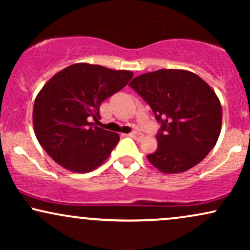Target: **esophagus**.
<instances>
[{
  "label": "esophagus",
  "mask_w": 250,
  "mask_h": 250,
  "mask_svg": "<svg viewBox=\"0 0 250 250\" xmlns=\"http://www.w3.org/2000/svg\"><path fill=\"white\" fill-rule=\"evenodd\" d=\"M129 136L133 137V139L136 140V141H140V140L143 137V135L141 133H139V131H133V133L129 134Z\"/></svg>",
  "instance_id": "esophagus-1"
}]
</instances>
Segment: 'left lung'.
<instances>
[{"mask_svg":"<svg viewBox=\"0 0 250 250\" xmlns=\"http://www.w3.org/2000/svg\"><path fill=\"white\" fill-rule=\"evenodd\" d=\"M129 85L161 123L157 149L148 161L165 174L183 173L199 165L216 145L222 127V107L213 88L183 69L142 74Z\"/></svg>","mask_w":250,"mask_h":250,"instance_id":"left-lung-1","label":"left lung"}]
</instances>
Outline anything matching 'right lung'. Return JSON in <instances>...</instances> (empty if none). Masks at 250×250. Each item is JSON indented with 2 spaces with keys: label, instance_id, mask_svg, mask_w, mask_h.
Instances as JSON below:
<instances>
[{
  "label": "right lung",
  "instance_id": "add662e5",
  "mask_svg": "<svg viewBox=\"0 0 250 250\" xmlns=\"http://www.w3.org/2000/svg\"><path fill=\"white\" fill-rule=\"evenodd\" d=\"M134 76L90 63L60 70L37 94L33 109L36 139L51 159L73 173H89L102 165L120 141L117 133L90 122L100 104Z\"/></svg>",
  "mask_w": 250,
  "mask_h": 250
}]
</instances>
